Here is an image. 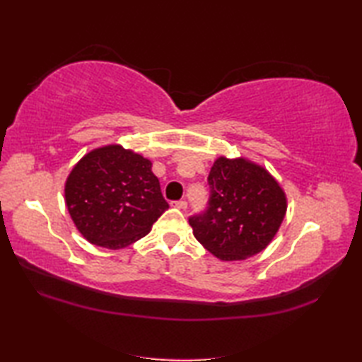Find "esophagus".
Here are the masks:
<instances>
[{
    "mask_svg": "<svg viewBox=\"0 0 362 362\" xmlns=\"http://www.w3.org/2000/svg\"><path fill=\"white\" fill-rule=\"evenodd\" d=\"M173 205L177 206V209H180V210H185L187 206H188L187 201H177V202H173Z\"/></svg>",
    "mask_w": 362,
    "mask_h": 362,
    "instance_id": "esophagus-1",
    "label": "esophagus"
}]
</instances>
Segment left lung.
<instances>
[{
  "mask_svg": "<svg viewBox=\"0 0 362 362\" xmlns=\"http://www.w3.org/2000/svg\"><path fill=\"white\" fill-rule=\"evenodd\" d=\"M209 185V206L189 218L196 240L221 261H241L264 250L288 210L275 177L249 158L221 156L210 169Z\"/></svg>",
  "mask_w": 362,
  "mask_h": 362,
  "instance_id": "left-lung-1",
  "label": "left lung"
}]
</instances>
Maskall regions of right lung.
<instances>
[{
    "label": "right lung",
    "mask_w": 362,
    "mask_h": 362,
    "mask_svg": "<svg viewBox=\"0 0 362 362\" xmlns=\"http://www.w3.org/2000/svg\"><path fill=\"white\" fill-rule=\"evenodd\" d=\"M65 204L81 235L112 250L141 240L169 209L152 161L121 144L96 148L74 165Z\"/></svg>",
    "instance_id": "1"
}]
</instances>
